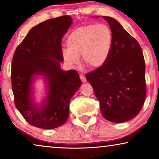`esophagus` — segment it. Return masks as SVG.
Returning a JSON list of instances; mask_svg holds the SVG:
<instances>
[{"instance_id": "34e87169", "label": "esophagus", "mask_w": 159, "mask_h": 159, "mask_svg": "<svg viewBox=\"0 0 159 159\" xmlns=\"http://www.w3.org/2000/svg\"><path fill=\"white\" fill-rule=\"evenodd\" d=\"M80 79H81L82 82H86V78L83 75H80Z\"/></svg>"}]
</instances>
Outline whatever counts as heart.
Wrapping results in <instances>:
<instances>
[{
	"label": "heart",
	"mask_w": 159,
	"mask_h": 159,
	"mask_svg": "<svg viewBox=\"0 0 159 159\" xmlns=\"http://www.w3.org/2000/svg\"><path fill=\"white\" fill-rule=\"evenodd\" d=\"M111 30L104 24L85 25L73 30L66 39L67 48L63 51L64 61L70 66L80 62L79 56L85 66L98 68L107 61L111 51Z\"/></svg>",
	"instance_id": "1"
}]
</instances>
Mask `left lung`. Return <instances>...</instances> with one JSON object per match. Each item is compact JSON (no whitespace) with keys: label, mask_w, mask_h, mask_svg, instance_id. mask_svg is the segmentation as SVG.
Instances as JSON below:
<instances>
[{"label":"left lung","mask_w":159,"mask_h":159,"mask_svg":"<svg viewBox=\"0 0 159 159\" xmlns=\"http://www.w3.org/2000/svg\"><path fill=\"white\" fill-rule=\"evenodd\" d=\"M103 18L112 32L111 51L105 64L85 77L98 99L103 116L121 123L136 116L144 103L145 59L138 41L118 21L111 17Z\"/></svg>","instance_id":"left-lung-1"}]
</instances>
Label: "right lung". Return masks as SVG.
Listing matches in <instances>:
<instances>
[{
	"instance_id": "1",
	"label": "right lung",
	"mask_w": 159,
	"mask_h": 159,
	"mask_svg": "<svg viewBox=\"0 0 159 159\" xmlns=\"http://www.w3.org/2000/svg\"><path fill=\"white\" fill-rule=\"evenodd\" d=\"M72 23L70 16L50 19L32 28L16 48L11 64L15 106L30 125L45 129L58 127L69 117V102L82 82L77 71H63L61 39ZM49 83L47 98L38 108L31 99L34 75Z\"/></svg>"
}]
</instances>
